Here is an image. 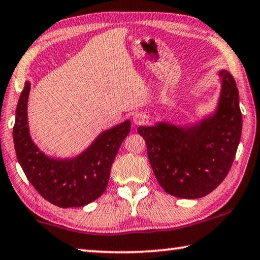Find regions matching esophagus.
<instances>
[{
    "mask_svg": "<svg viewBox=\"0 0 260 260\" xmlns=\"http://www.w3.org/2000/svg\"><path fill=\"white\" fill-rule=\"evenodd\" d=\"M145 121H146V115L143 114V112H136V114L133 116V122L136 124V125L145 123Z\"/></svg>",
    "mask_w": 260,
    "mask_h": 260,
    "instance_id": "1",
    "label": "esophagus"
}]
</instances>
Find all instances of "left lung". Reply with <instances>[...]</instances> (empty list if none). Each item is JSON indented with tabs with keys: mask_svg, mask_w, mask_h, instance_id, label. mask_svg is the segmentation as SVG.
I'll return each instance as SVG.
<instances>
[{
	"mask_svg": "<svg viewBox=\"0 0 260 260\" xmlns=\"http://www.w3.org/2000/svg\"><path fill=\"white\" fill-rule=\"evenodd\" d=\"M219 76L220 97L212 115L187 126L158 122L137 129L158 183L175 197L196 199L212 192L235 159L243 124L238 88L229 71Z\"/></svg>",
	"mask_w": 260,
	"mask_h": 260,
	"instance_id": "obj_1",
	"label": "left lung"
}]
</instances>
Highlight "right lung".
Returning <instances> with one entry per match:
<instances>
[{"mask_svg":"<svg viewBox=\"0 0 260 260\" xmlns=\"http://www.w3.org/2000/svg\"><path fill=\"white\" fill-rule=\"evenodd\" d=\"M29 91L30 83L25 82L13 130L17 160L29 182L44 199L63 209L80 208L96 201L107 189L111 165L130 133V121L103 131L76 157H49L30 137L27 116Z\"/></svg>","mask_w":260,"mask_h":260,"instance_id":"add662e5","label":"right lung"}]
</instances>
